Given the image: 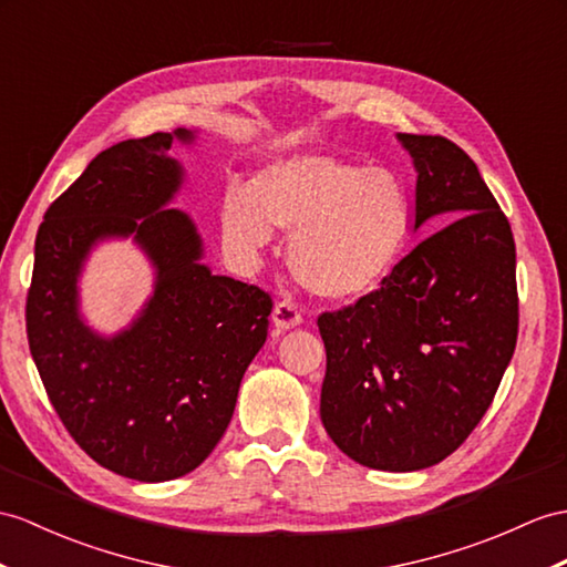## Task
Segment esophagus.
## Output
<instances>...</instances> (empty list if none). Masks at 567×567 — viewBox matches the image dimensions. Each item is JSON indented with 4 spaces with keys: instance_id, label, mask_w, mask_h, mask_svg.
Wrapping results in <instances>:
<instances>
[{
    "instance_id": "34e87169",
    "label": "esophagus",
    "mask_w": 567,
    "mask_h": 567,
    "mask_svg": "<svg viewBox=\"0 0 567 567\" xmlns=\"http://www.w3.org/2000/svg\"><path fill=\"white\" fill-rule=\"evenodd\" d=\"M271 322H274V327L279 329V331H286V329L298 327V324L302 322V315H300V310L293 306V302L281 300V302H276V306H274Z\"/></svg>"
}]
</instances>
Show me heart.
Here are the masks:
<instances>
[{"mask_svg":"<svg viewBox=\"0 0 567 567\" xmlns=\"http://www.w3.org/2000/svg\"><path fill=\"white\" fill-rule=\"evenodd\" d=\"M411 199L402 177L334 156H291L259 171L250 199L230 192L220 238L238 259H257L271 230L291 238L288 267L310 293L368 296L388 279L406 243Z\"/></svg>","mask_w":567,"mask_h":567,"instance_id":"obj_1","label":"heart"}]
</instances>
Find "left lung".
I'll return each mask as SVG.
<instances>
[{
    "label": "left lung",
    "instance_id": "8db88e82",
    "mask_svg": "<svg viewBox=\"0 0 567 567\" xmlns=\"http://www.w3.org/2000/svg\"><path fill=\"white\" fill-rule=\"evenodd\" d=\"M416 165V224L433 236L380 288L317 317L327 349L320 416L334 445L382 472L457 450L515 353V238L476 163L433 134H399Z\"/></svg>",
    "mask_w": 567,
    "mask_h": 567
}]
</instances>
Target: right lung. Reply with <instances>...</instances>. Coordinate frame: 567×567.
<instances>
[{
  "instance_id": "right-lung-1",
  "label": "right lung",
  "mask_w": 567,
  "mask_h": 567,
  "mask_svg": "<svg viewBox=\"0 0 567 567\" xmlns=\"http://www.w3.org/2000/svg\"><path fill=\"white\" fill-rule=\"evenodd\" d=\"M173 140L195 134L101 151L50 204L25 298L31 355L69 435L93 462L146 483L189 474L218 445L274 306L261 288L199 265L195 224L163 209L183 183ZM127 235L155 261L157 288L133 327L105 340L80 322L75 279L95 241Z\"/></svg>"
}]
</instances>
